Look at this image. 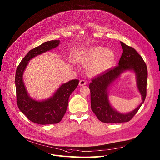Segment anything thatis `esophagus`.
I'll return each mask as SVG.
<instances>
[{
  "mask_svg": "<svg viewBox=\"0 0 160 160\" xmlns=\"http://www.w3.org/2000/svg\"><path fill=\"white\" fill-rule=\"evenodd\" d=\"M87 83V82L84 80H81L80 82H79V86H84L86 85Z\"/></svg>",
  "mask_w": 160,
  "mask_h": 160,
  "instance_id": "esophagus-1",
  "label": "esophagus"
}]
</instances>
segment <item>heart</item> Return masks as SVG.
Returning a JSON list of instances; mask_svg holds the SVG:
<instances>
[{
    "instance_id": "obj_1",
    "label": "heart",
    "mask_w": 160,
    "mask_h": 160,
    "mask_svg": "<svg viewBox=\"0 0 160 160\" xmlns=\"http://www.w3.org/2000/svg\"><path fill=\"white\" fill-rule=\"evenodd\" d=\"M82 60L89 63L87 72L91 76L102 74L110 69L114 62V54L110 50L101 47H95L87 49L82 54Z\"/></svg>"
}]
</instances>
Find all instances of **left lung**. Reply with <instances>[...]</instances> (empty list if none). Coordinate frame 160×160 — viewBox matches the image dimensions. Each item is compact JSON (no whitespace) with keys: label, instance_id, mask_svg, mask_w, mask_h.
Listing matches in <instances>:
<instances>
[{"label":"left lung","instance_id":"8db88e82","mask_svg":"<svg viewBox=\"0 0 160 160\" xmlns=\"http://www.w3.org/2000/svg\"><path fill=\"white\" fill-rule=\"evenodd\" d=\"M121 45L123 52L119 60V65L93 77L89 84L91 110L99 121L105 123L128 122L138 112L147 96L148 71L145 62L133 48L122 42H121ZM126 70H133L136 72L137 85L143 100L135 110L130 113L123 114L115 111L110 105L108 100L107 89L111 83Z\"/></svg>","mask_w":160,"mask_h":160}]
</instances>
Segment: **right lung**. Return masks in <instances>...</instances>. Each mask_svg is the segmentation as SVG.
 <instances>
[{
	"label": "right lung",
	"mask_w": 160,
	"mask_h": 160,
	"mask_svg": "<svg viewBox=\"0 0 160 160\" xmlns=\"http://www.w3.org/2000/svg\"><path fill=\"white\" fill-rule=\"evenodd\" d=\"M60 40H52L30 50L17 68L15 89L17 104L21 112L32 122L39 124H52L60 122L63 117L71 94L77 88L79 80H72L62 84L54 95L44 101H37L27 93L22 81V74L32 58L57 47Z\"/></svg>",
	"instance_id": "obj_1"
}]
</instances>
